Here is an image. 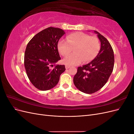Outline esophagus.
Returning <instances> with one entry per match:
<instances>
[{
  "label": "esophagus",
  "instance_id": "esophagus-1",
  "mask_svg": "<svg viewBox=\"0 0 134 134\" xmlns=\"http://www.w3.org/2000/svg\"><path fill=\"white\" fill-rule=\"evenodd\" d=\"M70 66H69V65H65V68L66 69H69V68Z\"/></svg>",
  "mask_w": 134,
  "mask_h": 134
}]
</instances>
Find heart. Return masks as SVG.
Listing matches in <instances>:
<instances>
[{
	"mask_svg": "<svg viewBox=\"0 0 134 134\" xmlns=\"http://www.w3.org/2000/svg\"><path fill=\"white\" fill-rule=\"evenodd\" d=\"M100 42L96 36H91L83 32H74L67 36L66 40H61L58 48L63 56L69 54L74 48L75 53L63 60L69 65H77L82 62L88 63L94 59L100 49Z\"/></svg>",
	"mask_w": 134,
	"mask_h": 134,
	"instance_id": "heart-1",
	"label": "heart"
}]
</instances>
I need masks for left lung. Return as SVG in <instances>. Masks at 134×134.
I'll return each mask as SVG.
<instances>
[{
	"label": "left lung",
	"instance_id": "1",
	"mask_svg": "<svg viewBox=\"0 0 134 134\" xmlns=\"http://www.w3.org/2000/svg\"><path fill=\"white\" fill-rule=\"evenodd\" d=\"M100 41L98 54L89 64L79 66L73 78L74 84L78 90L87 94L99 91L107 83L114 66V54L109 41L97 31Z\"/></svg>",
	"mask_w": 134,
	"mask_h": 134
}]
</instances>
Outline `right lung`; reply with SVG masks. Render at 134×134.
I'll list each match as a JSON object with an SVG mask.
<instances>
[{"label": "right lung", "instance_id": "right-lung-1", "mask_svg": "<svg viewBox=\"0 0 134 134\" xmlns=\"http://www.w3.org/2000/svg\"><path fill=\"white\" fill-rule=\"evenodd\" d=\"M64 34L62 29L50 27L38 32L27 44L24 58L26 73L31 83L40 91L56 86L65 70L64 65L55 64L61 59L58 43Z\"/></svg>", "mask_w": 134, "mask_h": 134}]
</instances>
